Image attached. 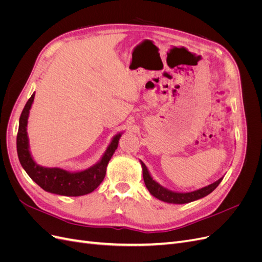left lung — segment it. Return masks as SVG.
<instances>
[{"label":"left lung","mask_w":262,"mask_h":262,"mask_svg":"<svg viewBox=\"0 0 262 262\" xmlns=\"http://www.w3.org/2000/svg\"><path fill=\"white\" fill-rule=\"evenodd\" d=\"M140 163L142 166V171H143V179L145 182V186L149 191V193L153 196L157 198L158 200L167 202V203L184 204V203H189V202L202 199V198L210 194L213 190L220 185L222 179H223V177H222L219 180L214 181L213 184H210V185L205 186L203 188H200V189H196V190H194V191H190V192L172 191V190H169L167 188L163 187L161 184H158V182L155 179H153L152 176H150L146 165L142 161H140Z\"/></svg>","instance_id":"8db88e82"}]
</instances>
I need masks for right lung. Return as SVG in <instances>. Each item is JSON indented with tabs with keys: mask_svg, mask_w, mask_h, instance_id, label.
<instances>
[{
	"mask_svg": "<svg viewBox=\"0 0 262 262\" xmlns=\"http://www.w3.org/2000/svg\"><path fill=\"white\" fill-rule=\"evenodd\" d=\"M34 98L35 93L26 102L19 118L16 144L18 160L23 168L47 192L66 196H80L93 192L104 180L108 163L117 149L119 139L123 132L116 134L100 160L89 168L80 171H69L59 167H45L35 162L29 149L27 124Z\"/></svg>",
	"mask_w": 262,
	"mask_h": 262,
	"instance_id": "1",
	"label": "right lung"
}]
</instances>
